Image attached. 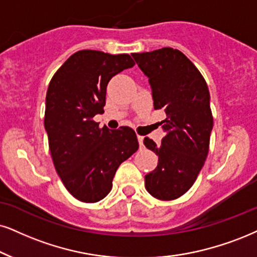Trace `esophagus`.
<instances>
[{
    "label": "esophagus",
    "mask_w": 257,
    "mask_h": 257,
    "mask_svg": "<svg viewBox=\"0 0 257 257\" xmlns=\"http://www.w3.org/2000/svg\"><path fill=\"white\" fill-rule=\"evenodd\" d=\"M138 140H139V144H140V146H144V136H141V135H138Z\"/></svg>",
    "instance_id": "1"
}]
</instances>
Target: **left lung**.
Instances as JSON below:
<instances>
[{"label": "left lung", "instance_id": "obj_1", "mask_svg": "<svg viewBox=\"0 0 257 257\" xmlns=\"http://www.w3.org/2000/svg\"><path fill=\"white\" fill-rule=\"evenodd\" d=\"M149 78L155 110H164L161 145L145 138L158 155V166L145 177L146 190L160 200L183 196L196 181L209 154L213 117L207 84L194 64L179 50L164 47L133 53Z\"/></svg>", "mask_w": 257, "mask_h": 257}]
</instances>
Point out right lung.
Wrapping results in <instances>:
<instances>
[{
	"instance_id": "obj_1",
	"label": "right lung",
	"mask_w": 257,
	"mask_h": 257,
	"mask_svg": "<svg viewBox=\"0 0 257 257\" xmlns=\"http://www.w3.org/2000/svg\"><path fill=\"white\" fill-rule=\"evenodd\" d=\"M134 64L129 54L78 51L48 85L44 124L52 160L66 190L83 203L103 199L119 165L139 148L132 128L110 131L93 121L104 112L109 80Z\"/></svg>"
}]
</instances>
